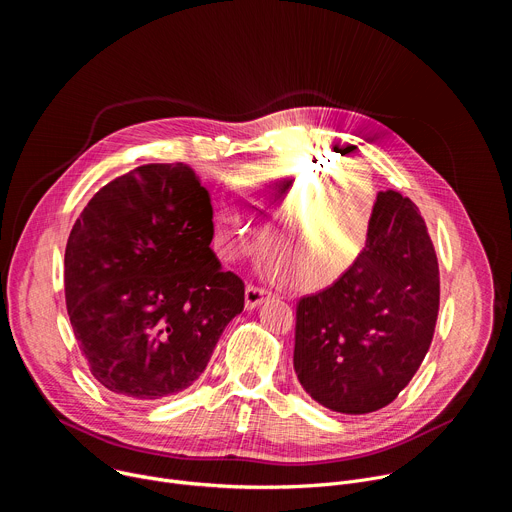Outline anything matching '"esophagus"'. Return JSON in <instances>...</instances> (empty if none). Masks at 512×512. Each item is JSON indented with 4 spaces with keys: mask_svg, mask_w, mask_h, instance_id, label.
Here are the masks:
<instances>
[{
    "mask_svg": "<svg viewBox=\"0 0 512 512\" xmlns=\"http://www.w3.org/2000/svg\"><path fill=\"white\" fill-rule=\"evenodd\" d=\"M269 296H271V291H267L263 287H257V285H247V289H245V308L253 310L259 304H263Z\"/></svg>",
    "mask_w": 512,
    "mask_h": 512,
    "instance_id": "34e87169",
    "label": "esophagus"
}]
</instances>
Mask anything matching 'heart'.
<instances>
[{
	"instance_id": "obj_1",
	"label": "heart",
	"mask_w": 512,
	"mask_h": 512,
	"mask_svg": "<svg viewBox=\"0 0 512 512\" xmlns=\"http://www.w3.org/2000/svg\"><path fill=\"white\" fill-rule=\"evenodd\" d=\"M231 198L261 231L267 229L273 255L269 269L294 277L304 289L330 285L352 267L367 245L377 204L367 170L346 164L326 172L316 158L253 164L235 178ZM236 209L229 200H216L212 206L214 243L229 261L261 247L259 231ZM281 228L297 237L300 252L293 240L276 237Z\"/></svg>"
}]
</instances>
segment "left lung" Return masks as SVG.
<instances>
[{
    "instance_id": "obj_1",
    "label": "left lung",
    "mask_w": 512,
    "mask_h": 512,
    "mask_svg": "<svg viewBox=\"0 0 512 512\" xmlns=\"http://www.w3.org/2000/svg\"><path fill=\"white\" fill-rule=\"evenodd\" d=\"M440 267L417 206L379 192L358 259L296 306L294 369L320 405L362 415L389 405L429 350Z\"/></svg>"
}]
</instances>
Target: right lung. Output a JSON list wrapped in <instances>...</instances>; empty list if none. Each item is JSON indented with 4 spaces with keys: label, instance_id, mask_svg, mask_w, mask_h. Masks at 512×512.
I'll return each mask as SVG.
<instances>
[{
    "label": "right lung",
    "instance_id": "right-lung-1",
    "mask_svg": "<svg viewBox=\"0 0 512 512\" xmlns=\"http://www.w3.org/2000/svg\"><path fill=\"white\" fill-rule=\"evenodd\" d=\"M210 194L194 170L139 166L103 186L64 251L68 318L91 375L111 393L158 401L206 369L245 283L210 249Z\"/></svg>",
    "mask_w": 512,
    "mask_h": 512
}]
</instances>
